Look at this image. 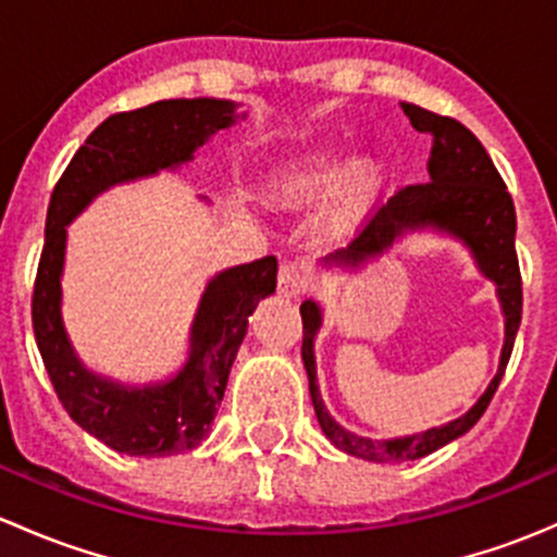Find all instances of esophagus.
<instances>
[{
    "instance_id": "esophagus-1",
    "label": "esophagus",
    "mask_w": 557,
    "mask_h": 557,
    "mask_svg": "<svg viewBox=\"0 0 557 557\" xmlns=\"http://www.w3.org/2000/svg\"><path fill=\"white\" fill-rule=\"evenodd\" d=\"M277 290H280V296H285V299H299V296L307 290L305 267H299L296 261H285L283 267H280Z\"/></svg>"
}]
</instances>
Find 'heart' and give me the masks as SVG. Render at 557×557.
I'll use <instances>...</instances> for the list:
<instances>
[{"mask_svg":"<svg viewBox=\"0 0 557 557\" xmlns=\"http://www.w3.org/2000/svg\"><path fill=\"white\" fill-rule=\"evenodd\" d=\"M334 186L331 205L325 210L323 228L329 237H345L352 226L363 218V212L372 207L374 196L383 185V166L380 161L361 156L342 166L339 156L334 150H318V153L305 156L288 166L272 183V201L288 210L318 201L325 190Z\"/></svg>","mask_w":557,"mask_h":557,"instance_id":"b5f03b06","label":"heart"}]
</instances>
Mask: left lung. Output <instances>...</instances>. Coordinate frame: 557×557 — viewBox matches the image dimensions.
<instances>
[{
	"instance_id": "obj_1",
	"label": "left lung",
	"mask_w": 557,
	"mask_h": 557,
	"mask_svg": "<svg viewBox=\"0 0 557 557\" xmlns=\"http://www.w3.org/2000/svg\"><path fill=\"white\" fill-rule=\"evenodd\" d=\"M401 110L420 134H429L434 139L429 159L431 180L423 185H407L396 196H391L387 205L374 212L367 228L345 250L331 252L320 263L329 269L339 267L356 272L363 263L374 261L391 250L404 234L425 232V228L447 234L471 252L482 277L496 285L498 305L504 312V347L496 377L491 380V385L485 387V393L476 398L469 412L450 420V423L434 425V429L412 436L369 440V436H358L342 429L320 398L318 369H314V336L323 325V310H320L318 301L307 299L299 310L301 325H305L301 361H305L307 380H310V396L320 429L329 436L331 445L339 447L342 453L374 460V463L423 458V455L436 453L440 447L463 436L482 418L498 383H502L522 318V280L518 252H515L518 218H515L512 196H509L502 174L493 166L491 156L482 148L480 139L463 123H458L455 117L436 115V112L423 110L418 104L401 102Z\"/></svg>"
}]
</instances>
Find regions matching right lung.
Segmentation results:
<instances>
[{
	"mask_svg": "<svg viewBox=\"0 0 557 557\" xmlns=\"http://www.w3.org/2000/svg\"><path fill=\"white\" fill-rule=\"evenodd\" d=\"M228 99H166L99 123L50 196L32 323L55 396L70 418L126 455L194 450L223 401L228 372L247 334V318L277 288V258L223 269L207 283L190 323L188 358L170 380L126 385L91 372L72 347L61 318L66 226L107 188L180 170L215 132L245 117Z\"/></svg>",
	"mask_w": 557,
	"mask_h": 557,
	"instance_id": "1",
	"label": "right lung"
}]
</instances>
